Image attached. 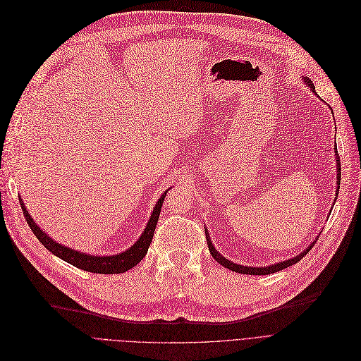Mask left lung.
<instances>
[{
  "label": "left lung",
  "mask_w": 361,
  "mask_h": 361,
  "mask_svg": "<svg viewBox=\"0 0 361 361\" xmlns=\"http://www.w3.org/2000/svg\"><path fill=\"white\" fill-rule=\"evenodd\" d=\"M302 79H304V82L308 85V87H310V90L316 94L313 82H312L310 79H307V78H302ZM335 152H336V151H335ZM338 159H339V157H336V170H338V176H336V179H338V182H336V183H338V190H336V195H338L339 183H341V180H339V179H341V164H339V160H338ZM205 238H207V245H209V250H210V252H212V255H213V259H214L219 264L225 266L226 269H229V270H232V271L243 273V274H270V273H274V271H279V270H282V269H286V267H289V266H293V264L298 263V262L302 259V257L313 248V245H314V243H316V241H314L313 244L308 245L301 254L293 257V259H288V260L281 262V263H276V264H270V266H267V267H250V266L236 264V263H233V262L225 259V257H223V255H220V254L217 252V250L214 248L213 243H212V239H210V236H209V233H207V229H205Z\"/></svg>",
  "instance_id": "1"
}]
</instances>
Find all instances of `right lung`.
<instances>
[{
	"instance_id": "add662e5",
	"label": "right lung",
	"mask_w": 361,
	"mask_h": 361,
	"mask_svg": "<svg viewBox=\"0 0 361 361\" xmlns=\"http://www.w3.org/2000/svg\"><path fill=\"white\" fill-rule=\"evenodd\" d=\"M166 194H167V191L157 201L156 207H154L151 217H149L147 226L138 241H136L129 250L120 252L117 255H91V254L75 251L72 248L57 244L39 226H37L35 220L29 216V212L26 210L22 198H20V205H22V210H23V214L26 217L29 228L32 229L33 235L39 239V243L48 251H51L54 255H57L59 259L71 263L72 266H75L78 269L92 271V273H101V274H113V273H123V271L135 267L145 257L148 247L152 241L154 231H156V226H157L159 216L161 212V205H163Z\"/></svg>"
}]
</instances>
